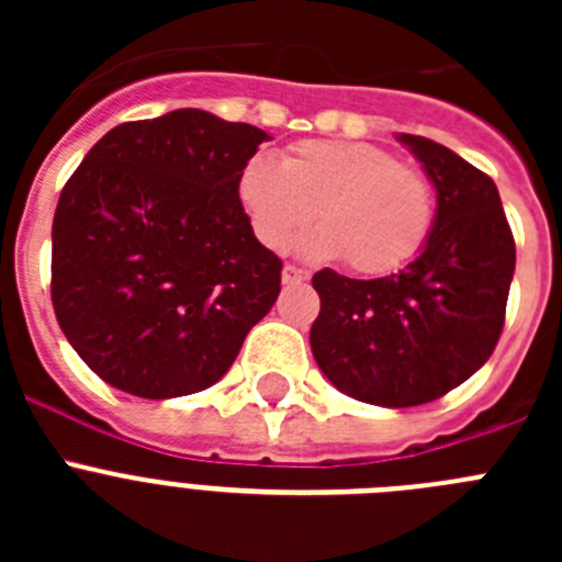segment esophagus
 Instances as JSON below:
<instances>
[{
    "label": "esophagus",
    "instance_id": "34e87169",
    "mask_svg": "<svg viewBox=\"0 0 562 562\" xmlns=\"http://www.w3.org/2000/svg\"><path fill=\"white\" fill-rule=\"evenodd\" d=\"M306 278H310V272H306L304 267H295V265H286V267H284V272H281V281H284L286 286L304 284Z\"/></svg>",
    "mask_w": 562,
    "mask_h": 562
}]
</instances>
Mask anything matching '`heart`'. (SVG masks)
<instances>
[{"mask_svg": "<svg viewBox=\"0 0 562 562\" xmlns=\"http://www.w3.org/2000/svg\"><path fill=\"white\" fill-rule=\"evenodd\" d=\"M258 241L286 250L312 225L315 258H340L360 276H389L425 247L436 220L428 173L360 140H304L281 166L256 154L238 177Z\"/></svg>", "mask_w": 562, "mask_h": 562, "instance_id": "b5f03b06", "label": "heart"}]
</instances>
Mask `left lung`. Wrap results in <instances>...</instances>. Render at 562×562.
<instances>
[{"instance_id":"8db88e82","label":"left lung","mask_w":562,"mask_h":562,"mask_svg":"<svg viewBox=\"0 0 562 562\" xmlns=\"http://www.w3.org/2000/svg\"><path fill=\"white\" fill-rule=\"evenodd\" d=\"M436 186L428 241L405 270L371 281L321 270L312 355L335 389L414 408L459 389L504 329L515 238L495 182L441 143L400 134Z\"/></svg>"}]
</instances>
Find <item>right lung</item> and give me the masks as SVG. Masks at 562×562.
<instances>
[{
    "mask_svg": "<svg viewBox=\"0 0 562 562\" xmlns=\"http://www.w3.org/2000/svg\"><path fill=\"white\" fill-rule=\"evenodd\" d=\"M270 134L202 109L114 126L69 177L53 216V310L112 389L143 400L222 380L281 292L238 200Z\"/></svg>",
    "mask_w": 562,
    "mask_h": 562,
    "instance_id": "obj_1",
    "label": "right lung"
}]
</instances>
